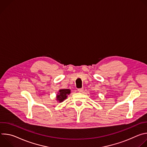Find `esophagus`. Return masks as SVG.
<instances>
[{"instance_id": "1", "label": "esophagus", "mask_w": 147, "mask_h": 147, "mask_svg": "<svg viewBox=\"0 0 147 147\" xmlns=\"http://www.w3.org/2000/svg\"><path fill=\"white\" fill-rule=\"evenodd\" d=\"M83 90H84V88H78V90H77V91L79 92H82V91H83Z\"/></svg>"}]
</instances>
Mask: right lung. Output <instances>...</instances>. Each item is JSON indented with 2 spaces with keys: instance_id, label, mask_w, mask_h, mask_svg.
Masks as SVG:
<instances>
[{
  "instance_id": "add662e5",
  "label": "right lung",
  "mask_w": 147,
  "mask_h": 147,
  "mask_svg": "<svg viewBox=\"0 0 147 147\" xmlns=\"http://www.w3.org/2000/svg\"><path fill=\"white\" fill-rule=\"evenodd\" d=\"M70 90L69 89H63L59 90V94L57 95V99L59 102H63L65 99H66L67 95L70 94Z\"/></svg>"
}]
</instances>
